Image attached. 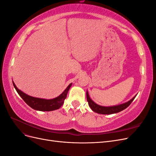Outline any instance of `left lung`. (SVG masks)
I'll return each instance as SVG.
<instances>
[{"label": "left lung", "mask_w": 156, "mask_h": 156, "mask_svg": "<svg viewBox=\"0 0 156 156\" xmlns=\"http://www.w3.org/2000/svg\"><path fill=\"white\" fill-rule=\"evenodd\" d=\"M135 97H136V96H134L129 101H128L127 102H126L124 103H122V104H120V105L111 106V107H103V106L99 105L96 104L95 102H94L91 100L90 98L89 94H88V92L87 91V101L88 103V105L90 106V107L91 108V109L94 112H96L97 113H99V114H102V115L114 114V113L119 112L122 111L124 110L125 108H126L131 104V102L133 101Z\"/></svg>", "instance_id": "1"}]
</instances>
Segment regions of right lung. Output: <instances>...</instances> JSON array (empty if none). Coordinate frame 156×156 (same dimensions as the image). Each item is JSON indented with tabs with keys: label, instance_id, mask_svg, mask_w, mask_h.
<instances>
[{
	"label": "right lung",
	"instance_id": "obj_1",
	"mask_svg": "<svg viewBox=\"0 0 156 156\" xmlns=\"http://www.w3.org/2000/svg\"><path fill=\"white\" fill-rule=\"evenodd\" d=\"M13 84L19 95L22 98L23 100L28 105L32 108L33 109L40 111H51L58 109L63 105L65 99L67 96V94L71 86H72V83L69 84L68 87L65 89V90L58 97L51 99V100H45V99L37 98L27 95L20 90H19L13 81Z\"/></svg>",
	"mask_w": 156,
	"mask_h": 156
}]
</instances>
